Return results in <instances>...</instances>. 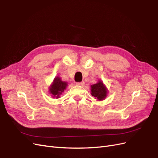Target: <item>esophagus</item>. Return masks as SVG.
<instances>
[{
    "instance_id": "obj_1",
    "label": "esophagus",
    "mask_w": 158,
    "mask_h": 158,
    "mask_svg": "<svg viewBox=\"0 0 158 158\" xmlns=\"http://www.w3.org/2000/svg\"><path fill=\"white\" fill-rule=\"evenodd\" d=\"M76 84H77V85H84L85 84V82H84V81H82V82H77V83H76Z\"/></svg>"
}]
</instances>
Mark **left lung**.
Masks as SVG:
<instances>
[{
    "instance_id": "obj_1",
    "label": "left lung",
    "mask_w": 158,
    "mask_h": 158,
    "mask_svg": "<svg viewBox=\"0 0 158 158\" xmlns=\"http://www.w3.org/2000/svg\"><path fill=\"white\" fill-rule=\"evenodd\" d=\"M91 94L98 101L106 99L107 94V89L102 81L99 80L97 84L91 85Z\"/></svg>"
}]
</instances>
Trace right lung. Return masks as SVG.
I'll list each match as a JSON object with an SVG mask.
<instances>
[{
  "instance_id": "obj_1",
  "label": "right lung",
  "mask_w": 158,
  "mask_h": 158,
  "mask_svg": "<svg viewBox=\"0 0 158 158\" xmlns=\"http://www.w3.org/2000/svg\"><path fill=\"white\" fill-rule=\"evenodd\" d=\"M68 84L66 82L62 81L60 78L56 76L53 82H52L49 87V93L51 94V96L55 98H59L60 95L64 92Z\"/></svg>"
}]
</instances>
